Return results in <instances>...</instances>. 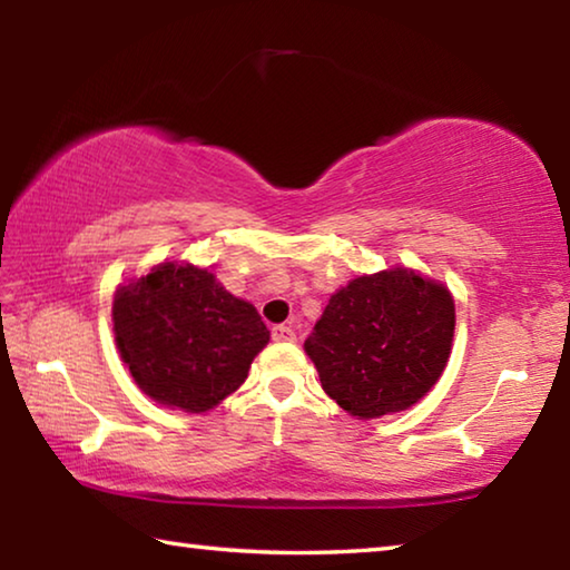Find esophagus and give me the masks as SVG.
<instances>
[{
  "instance_id": "34e87169",
  "label": "esophagus",
  "mask_w": 570,
  "mask_h": 570,
  "mask_svg": "<svg viewBox=\"0 0 570 570\" xmlns=\"http://www.w3.org/2000/svg\"><path fill=\"white\" fill-rule=\"evenodd\" d=\"M272 336L276 342H294L296 340V332L292 330V326H286V324H276L274 330H272Z\"/></svg>"
}]
</instances>
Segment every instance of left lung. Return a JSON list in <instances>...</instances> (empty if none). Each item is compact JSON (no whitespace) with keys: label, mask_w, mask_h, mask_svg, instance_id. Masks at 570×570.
Returning a JSON list of instances; mask_svg holds the SVG:
<instances>
[{"label":"left lung","mask_w":570,"mask_h":570,"mask_svg":"<svg viewBox=\"0 0 570 570\" xmlns=\"http://www.w3.org/2000/svg\"><path fill=\"white\" fill-rule=\"evenodd\" d=\"M455 302L442 284L410 268L360 276L340 288L304 350L322 387L360 420L422 400L445 370Z\"/></svg>","instance_id":"obj_1"}]
</instances>
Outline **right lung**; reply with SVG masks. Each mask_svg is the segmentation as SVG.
<instances>
[{"label": "right lung", "mask_w": 570, "mask_h": 570, "mask_svg": "<svg viewBox=\"0 0 570 570\" xmlns=\"http://www.w3.org/2000/svg\"><path fill=\"white\" fill-rule=\"evenodd\" d=\"M115 342L138 387L206 412L236 392L268 342L262 316L190 264H160L115 292Z\"/></svg>", "instance_id": "1"}]
</instances>
